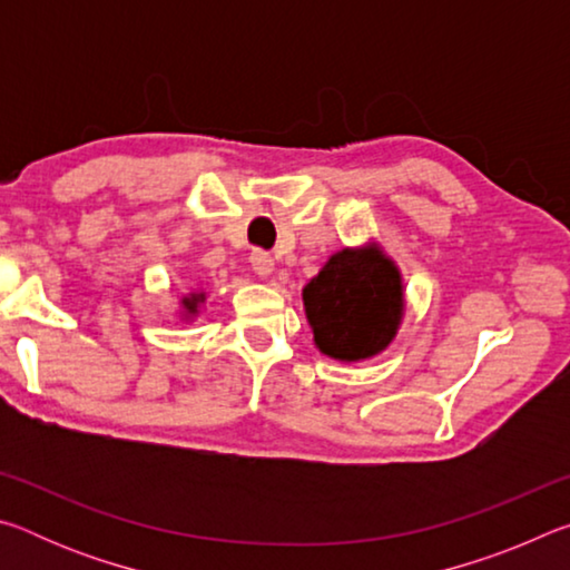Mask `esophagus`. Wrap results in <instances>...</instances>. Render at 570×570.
Masks as SVG:
<instances>
[{"mask_svg":"<svg viewBox=\"0 0 570 570\" xmlns=\"http://www.w3.org/2000/svg\"><path fill=\"white\" fill-rule=\"evenodd\" d=\"M274 256L272 254H266V250H262V248H256L254 254H250V268H254V272L258 274V276H272L274 274Z\"/></svg>","mask_w":570,"mask_h":570,"instance_id":"1","label":"esophagus"}]
</instances>
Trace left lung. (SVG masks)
<instances>
[{
	"label": "left lung",
	"mask_w": 570,
	"mask_h": 570,
	"mask_svg": "<svg viewBox=\"0 0 570 570\" xmlns=\"http://www.w3.org/2000/svg\"><path fill=\"white\" fill-rule=\"evenodd\" d=\"M302 298L316 350L336 362L382 354L404 316L402 274L380 244L336 250Z\"/></svg>",
	"instance_id": "obj_1"
}]
</instances>
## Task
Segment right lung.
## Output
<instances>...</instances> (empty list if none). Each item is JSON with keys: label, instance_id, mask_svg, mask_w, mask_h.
<instances>
[{"label": "right lung", "instance_id": "right-lung-1", "mask_svg": "<svg viewBox=\"0 0 570 570\" xmlns=\"http://www.w3.org/2000/svg\"><path fill=\"white\" fill-rule=\"evenodd\" d=\"M206 302V292H188V294H183V298H180V316L183 320H193V316H196L198 312H200V304Z\"/></svg>", "mask_w": 570, "mask_h": 570}]
</instances>
